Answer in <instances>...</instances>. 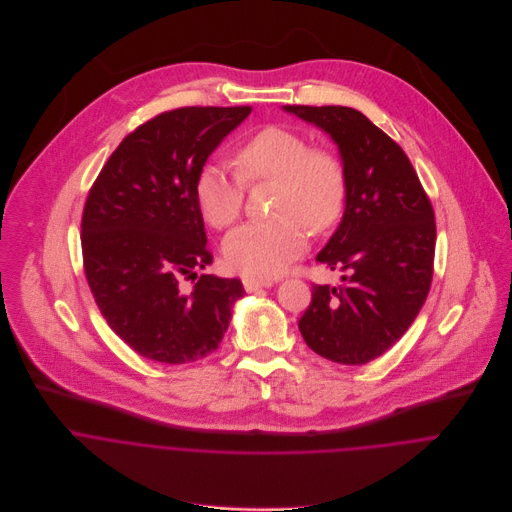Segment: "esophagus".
<instances>
[{
    "label": "esophagus",
    "instance_id": "obj_1",
    "mask_svg": "<svg viewBox=\"0 0 512 512\" xmlns=\"http://www.w3.org/2000/svg\"><path fill=\"white\" fill-rule=\"evenodd\" d=\"M242 284H244V290L248 293L262 290V288H272V286H274L272 280H258V278H244Z\"/></svg>",
    "mask_w": 512,
    "mask_h": 512
}]
</instances>
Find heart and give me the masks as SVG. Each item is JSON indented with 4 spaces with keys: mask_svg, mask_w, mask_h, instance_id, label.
I'll return each instance as SVG.
<instances>
[{
    "mask_svg": "<svg viewBox=\"0 0 512 512\" xmlns=\"http://www.w3.org/2000/svg\"><path fill=\"white\" fill-rule=\"evenodd\" d=\"M240 175L209 161L195 179L197 207L207 224L232 226L244 201V182L278 181L274 215L278 219L248 222L224 242V262L250 278H274L288 270L307 246V230L331 226L345 201V171L335 153L309 147L286 128H266L236 153Z\"/></svg>",
    "mask_w": 512,
    "mask_h": 512,
    "instance_id": "obj_1",
    "label": "heart"
}]
</instances>
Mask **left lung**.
Wrapping results in <instances>:
<instances>
[{
  "mask_svg": "<svg viewBox=\"0 0 512 512\" xmlns=\"http://www.w3.org/2000/svg\"><path fill=\"white\" fill-rule=\"evenodd\" d=\"M339 149L345 213L317 262L341 286H313L299 331L311 351L339 365L386 353L420 313L432 284L436 220L420 179L394 140L347 106H284Z\"/></svg>",
  "mask_w": 512,
  "mask_h": 512,
  "instance_id": "left-lung-1",
  "label": "left lung"
}]
</instances>
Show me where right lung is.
<instances>
[{
    "instance_id": "add662e5",
    "label": "right lung",
    "mask_w": 512,
    "mask_h": 512,
    "mask_svg": "<svg viewBox=\"0 0 512 512\" xmlns=\"http://www.w3.org/2000/svg\"><path fill=\"white\" fill-rule=\"evenodd\" d=\"M252 108H179L126 136L82 213V256L112 331L149 361L183 365L219 349L242 282L199 276L207 248L195 179Z\"/></svg>"
}]
</instances>
